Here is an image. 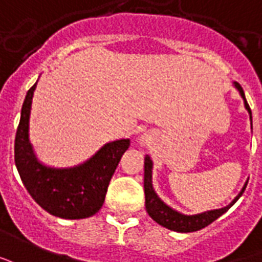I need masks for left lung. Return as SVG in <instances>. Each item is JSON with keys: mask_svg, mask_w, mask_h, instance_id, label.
I'll return each instance as SVG.
<instances>
[{"mask_svg": "<svg viewBox=\"0 0 262 262\" xmlns=\"http://www.w3.org/2000/svg\"><path fill=\"white\" fill-rule=\"evenodd\" d=\"M234 86L240 93V96L243 97L244 107L247 108V112L250 114V120H251V110L246 96H244L243 88L238 85L237 82H234ZM251 128H253V121H251ZM152 160L146 155L145 156V176H144V190H145V207H146V212L149 213V216L154 219L155 222L159 223L160 226H163L166 229H170L174 232L180 233H188V232H196L200 229L205 228L208 225H211L213 221H216L217 217L222 216L225 212L228 211L229 208L232 207L234 202L237 201L238 198L242 196V194L247 187V181L242 188V191L238 192V195L233 200L228 207H223L221 209H213V211L202 212V213H196V215H184L180 212L174 211L173 208L169 205H166L165 202L160 200L158 194L155 192L154 186H152Z\"/></svg>", "mask_w": 262, "mask_h": 262, "instance_id": "obj_1", "label": "left lung"}]
</instances>
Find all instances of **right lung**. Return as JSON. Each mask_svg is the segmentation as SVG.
Wrapping results in <instances>:
<instances>
[{
	"instance_id": "add662e5",
	"label": "right lung",
	"mask_w": 262,
	"mask_h": 262,
	"mask_svg": "<svg viewBox=\"0 0 262 262\" xmlns=\"http://www.w3.org/2000/svg\"><path fill=\"white\" fill-rule=\"evenodd\" d=\"M36 83L25 97L16 137L15 165L24 186L45 211L62 219H83L102 208L108 183L129 139L108 142L85 163L55 169L40 163L29 142V117Z\"/></svg>"
}]
</instances>
